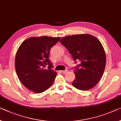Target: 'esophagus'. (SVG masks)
<instances>
[{"mask_svg": "<svg viewBox=\"0 0 121 121\" xmlns=\"http://www.w3.org/2000/svg\"><path fill=\"white\" fill-rule=\"evenodd\" d=\"M68 72V70H60V72H62L63 73H65L66 72Z\"/></svg>", "mask_w": 121, "mask_h": 121, "instance_id": "esophagus-1", "label": "esophagus"}]
</instances>
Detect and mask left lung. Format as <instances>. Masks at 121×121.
<instances>
[{
	"label": "left lung",
	"instance_id": "left-lung-1",
	"mask_svg": "<svg viewBox=\"0 0 121 121\" xmlns=\"http://www.w3.org/2000/svg\"><path fill=\"white\" fill-rule=\"evenodd\" d=\"M59 42L72 55L74 61L81 62L74 70L75 79L72 85L83 91L95 86L103 75L106 64L105 52L99 40L92 35L80 34L64 37Z\"/></svg>",
	"mask_w": 121,
	"mask_h": 121
}]
</instances>
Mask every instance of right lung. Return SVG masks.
I'll return each mask as SVG.
<instances>
[{"mask_svg": "<svg viewBox=\"0 0 121 121\" xmlns=\"http://www.w3.org/2000/svg\"><path fill=\"white\" fill-rule=\"evenodd\" d=\"M60 37H32L20 44L17 51L15 68L19 80L26 88L39 94L49 89L57 73L49 59L50 50ZM49 69H45L46 65Z\"/></svg>", "mask_w": 121, "mask_h": 121, "instance_id": "1", "label": "right lung"}]
</instances>
